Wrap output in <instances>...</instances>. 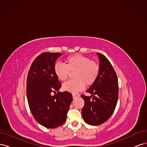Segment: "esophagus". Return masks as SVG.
<instances>
[{"label":"esophagus","instance_id":"1","mask_svg":"<svg viewBox=\"0 0 147 147\" xmlns=\"http://www.w3.org/2000/svg\"><path fill=\"white\" fill-rule=\"evenodd\" d=\"M72 97H73V99H75L77 96V95H76V94H72Z\"/></svg>","mask_w":147,"mask_h":147}]
</instances>
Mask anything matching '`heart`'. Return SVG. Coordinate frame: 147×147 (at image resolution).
Wrapping results in <instances>:
<instances>
[{
  "instance_id": "b5f03b06",
  "label": "heart",
  "mask_w": 147,
  "mask_h": 147,
  "mask_svg": "<svg viewBox=\"0 0 147 147\" xmlns=\"http://www.w3.org/2000/svg\"><path fill=\"white\" fill-rule=\"evenodd\" d=\"M75 79L70 80L63 84L64 91L77 93L83 90L85 84L94 83L99 74V66L95 61H90L88 57L80 54L67 57L65 64L57 63L54 66V72L61 81L67 78L70 71H74Z\"/></svg>"
}]
</instances>
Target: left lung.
Returning <instances> with one entry per match:
<instances>
[{"instance_id": "1", "label": "left lung", "mask_w": 147, "mask_h": 147, "mask_svg": "<svg viewBox=\"0 0 147 147\" xmlns=\"http://www.w3.org/2000/svg\"><path fill=\"white\" fill-rule=\"evenodd\" d=\"M99 74L95 82L86 92L91 96L82 95L84 105L82 110L84 121L90 125H99L112 116L118 98V83L116 72L110 61L100 53Z\"/></svg>"}]
</instances>
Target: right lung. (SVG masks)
<instances>
[{
	"mask_svg": "<svg viewBox=\"0 0 147 147\" xmlns=\"http://www.w3.org/2000/svg\"><path fill=\"white\" fill-rule=\"evenodd\" d=\"M62 54L43 53L35 59L28 75L26 93L30 112L43 126L56 128L66 121L72 101L70 92H59L61 84L54 72L56 61ZM58 93L54 96L51 92Z\"/></svg>",
	"mask_w": 147,
	"mask_h": 147,
	"instance_id": "add662e5",
	"label": "right lung"
}]
</instances>
